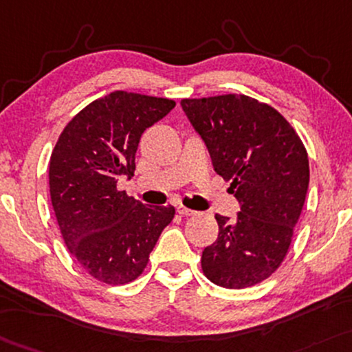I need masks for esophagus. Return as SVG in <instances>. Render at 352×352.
I'll return each instance as SVG.
<instances>
[{
  "label": "esophagus",
  "mask_w": 352,
  "mask_h": 352,
  "mask_svg": "<svg viewBox=\"0 0 352 352\" xmlns=\"http://www.w3.org/2000/svg\"><path fill=\"white\" fill-rule=\"evenodd\" d=\"M175 208H177V213H179V214H184V217H192V214L197 213V211H193V210L187 208V206L182 205V203H179V205H177Z\"/></svg>",
  "instance_id": "obj_1"
}]
</instances>
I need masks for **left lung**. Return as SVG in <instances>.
I'll return each instance as SVG.
<instances>
[{"instance_id": "8db88e82", "label": "left lung", "mask_w": 352, "mask_h": 352, "mask_svg": "<svg viewBox=\"0 0 352 352\" xmlns=\"http://www.w3.org/2000/svg\"><path fill=\"white\" fill-rule=\"evenodd\" d=\"M180 104L241 206L234 219L214 217L218 239L201 254L203 274L224 289L256 285L289 252L310 182L307 149L277 109L251 96L231 93Z\"/></svg>"}]
</instances>
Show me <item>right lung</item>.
<instances>
[{"label":"right lung","mask_w":352,"mask_h":352,"mask_svg":"<svg viewBox=\"0 0 352 352\" xmlns=\"http://www.w3.org/2000/svg\"><path fill=\"white\" fill-rule=\"evenodd\" d=\"M175 101L113 91L65 126L49 164L50 200L62 238L96 280L122 285L144 272L173 206L142 205L116 187L134 175L141 135Z\"/></svg>","instance_id":"obj_1"}]
</instances>
